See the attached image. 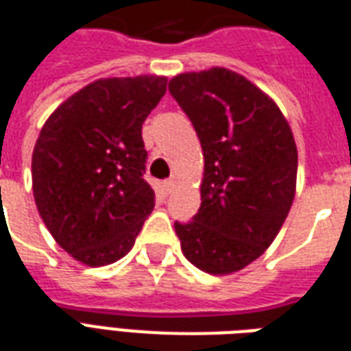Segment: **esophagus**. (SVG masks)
Returning <instances> with one entry per match:
<instances>
[{
  "mask_svg": "<svg viewBox=\"0 0 351 351\" xmlns=\"http://www.w3.org/2000/svg\"><path fill=\"white\" fill-rule=\"evenodd\" d=\"M173 188H175V178H167V180H163V190H165V193H171Z\"/></svg>",
  "mask_w": 351,
  "mask_h": 351,
  "instance_id": "34e87169",
  "label": "esophagus"
}]
</instances>
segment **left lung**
Here are the masks:
<instances>
[{
    "label": "left lung",
    "instance_id": "obj_1",
    "mask_svg": "<svg viewBox=\"0 0 351 351\" xmlns=\"http://www.w3.org/2000/svg\"><path fill=\"white\" fill-rule=\"evenodd\" d=\"M169 93L205 156L197 214L175 221L184 256L210 274L241 271L269 248L291 208L293 133L274 101L223 67L178 75Z\"/></svg>",
    "mask_w": 351,
    "mask_h": 351
}]
</instances>
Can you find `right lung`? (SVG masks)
<instances>
[{
    "instance_id": "obj_1",
    "label": "right lung",
    "mask_w": 351,
    "mask_h": 351,
    "mask_svg": "<svg viewBox=\"0 0 351 351\" xmlns=\"http://www.w3.org/2000/svg\"><path fill=\"white\" fill-rule=\"evenodd\" d=\"M165 77L101 79L71 95L43 125L32 158L34 197L56 243L80 263L123 258L152 213L143 123Z\"/></svg>"
}]
</instances>
